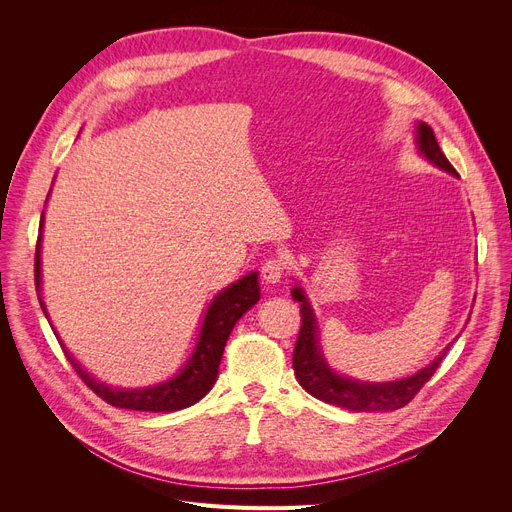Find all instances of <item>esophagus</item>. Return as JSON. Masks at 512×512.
<instances>
[{
    "mask_svg": "<svg viewBox=\"0 0 512 512\" xmlns=\"http://www.w3.org/2000/svg\"><path fill=\"white\" fill-rule=\"evenodd\" d=\"M284 270H286L284 261L278 259V257H272V259H267V261L261 265V276H263L265 282L276 284V282H280V280L284 278Z\"/></svg>",
    "mask_w": 512,
    "mask_h": 512,
    "instance_id": "esophagus-1",
    "label": "esophagus"
}]
</instances>
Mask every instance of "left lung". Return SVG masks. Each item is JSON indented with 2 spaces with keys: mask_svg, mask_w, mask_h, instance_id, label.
<instances>
[{
  "mask_svg": "<svg viewBox=\"0 0 512 512\" xmlns=\"http://www.w3.org/2000/svg\"><path fill=\"white\" fill-rule=\"evenodd\" d=\"M415 145L421 157H425L429 164H434L436 168L452 176H459L450 166L446 155L442 153L434 137V130L425 122H417ZM290 294L294 301L301 303V321H303L297 344H294V355H292L294 375H297V382L311 396L328 402V405H336L340 409H348L355 413H380V411L402 409L405 405H409L413 396L421 390V386L436 373V369L440 367L442 359L446 357L450 348L448 344L432 363H427L423 369L409 375V378H400L394 382H363V380L348 378V375H342L336 369H332L324 357V351H321L317 317L303 286L297 282L290 290Z\"/></svg>",
  "mask_w": 512,
  "mask_h": 512,
  "instance_id": "8db88e82",
  "label": "left lung"
}]
</instances>
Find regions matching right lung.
<instances>
[{
    "mask_svg": "<svg viewBox=\"0 0 512 512\" xmlns=\"http://www.w3.org/2000/svg\"><path fill=\"white\" fill-rule=\"evenodd\" d=\"M47 203V201H45ZM43 220L45 213H41L39 224V238H37V253H35V286L37 297L41 303V309L49 321V313L43 303L41 294V236H43ZM261 297L259 292V272H251L242 276L240 280L232 282L224 290L215 294L213 301L209 303L203 324L197 336V344L193 348L191 357L182 365V369L174 375V378L159 382L145 388H116L105 382H99L93 373H89L83 365H80L74 355L64 346L60 340L56 328L53 334L58 336V342L62 351L66 353L68 361L76 369V373L99 398H103L107 405L118 409H130V411H149V413H172L195 405L199 402L218 380V367L224 355L226 340L236 326V321L245 315L253 305H257Z\"/></svg>",
    "mask_w": 512,
    "mask_h": 512,
    "instance_id": "add662e5",
    "label": "right lung"
}]
</instances>
